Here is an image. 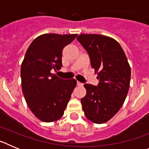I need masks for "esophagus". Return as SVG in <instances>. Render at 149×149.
<instances>
[{
	"instance_id": "34e87169",
	"label": "esophagus",
	"mask_w": 149,
	"mask_h": 149,
	"mask_svg": "<svg viewBox=\"0 0 149 149\" xmlns=\"http://www.w3.org/2000/svg\"><path fill=\"white\" fill-rule=\"evenodd\" d=\"M77 86H82L83 85H84V84H83V83L78 82V81L77 82Z\"/></svg>"
}]
</instances>
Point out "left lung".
Instances as JSON below:
<instances>
[{"mask_svg": "<svg viewBox=\"0 0 149 149\" xmlns=\"http://www.w3.org/2000/svg\"><path fill=\"white\" fill-rule=\"evenodd\" d=\"M77 39L87 51L99 81L97 86L84 84L86 95L81 100L83 110L93 123H104L124 104L130 86L131 68L115 39L99 34H81Z\"/></svg>", "mask_w": 149, "mask_h": 149, "instance_id": "1", "label": "left lung"}]
</instances>
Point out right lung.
I'll list each match as a JSON object with an SVG mask.
<instances>
[{
    "label": "right lung",
    "mask_w": 149,
    "mask_h": 149,
    "mask_svg": "<svg viewBox=\"0 0 149 149\" xmlns=\"http://www.w3.org/2000/svg\"><path fill=\"white\" fill-rule=\"evenodd\" d=\"M77 34H43L36 38L26 51L21 67L23 94L29 108L45 122L61 118L77 81L63 80L51 70H60L63 48Z\"/></svg>",
    "instance_id": "right-lung-1"
}]
</instances>
